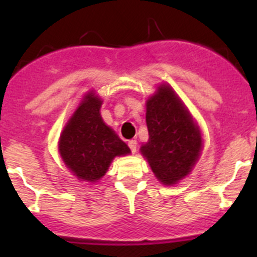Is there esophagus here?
Listing matches in <instances>:
<instances>
[{"instance_id":"34e87169","label":"esophagus","mask_w":257,"mask_h":257,"mask_svg":"<svg viewBox=\"0 0 257 257\" xmlns=\"http://www.w3.org/2000/svg\"><path fill=\"white\" fill-rule=\"evenodd\" d=\"M128 145H129V148H131V150H132V153H136L137 152V145H138V143H137V141H129L128 142Z\"/></svg>"}]
</instances>
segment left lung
Listing matches in <instances>:
<instances>
[{
  "mask_svg": "<svg viewBox=\"0 0 257 257\" xmlns=\"http://www.w3.org/2000/svg\"><path fill=\"white\" fill-rule=\"evenodd\" d=\"M149 139L141 152L164 185H174L191 172L203 141L199 126L173 88L160 84L147 100Z\"/></svg>",
  "mask_w": 257,
  "mask_h": 257,
  "instance_id": "8db88e82",
  "label": "left lung"
}]
</instances>
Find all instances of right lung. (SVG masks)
Segmentation results:
<instances>
[{"mask_svg":"<svg viewBox=\"0 0 257 257\" xmlns=\"http://www.w3.org/2000/svg\"><path fill=\"white\" fill-rule=\"evenodd\" d=\"M102 99L89 92L59 137L58 148L64 164L78 180H99L115 157L131 153L115 132L100 116Z\"/></svg>","mask_w":257,"mask_h":257,"instance_id":"obj_1","label":"right lung"}]
</instances>
